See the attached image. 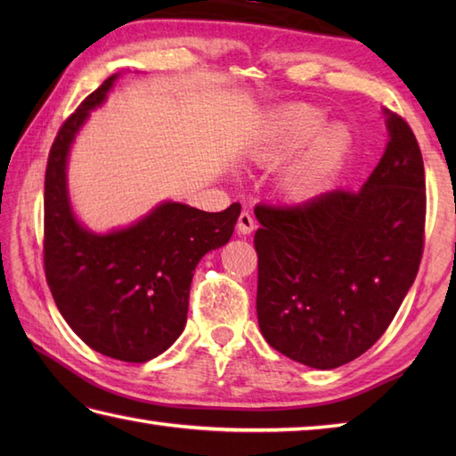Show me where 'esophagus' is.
<instances>
[{
  "label": "esophagus",
  "mask_w": 456,
  "mask_h": 456,
  "mask_svg": "<svg viewBox=\"0 0 456 456\" xmlns=\"http://www.w3.org/2000/svg\"><path fill=\"white\" fill-rule=\"evenodd\" d=\"M255 219H253V216H250L248 211H243L239 216V221H237V231H239V235H250L255 231Z\"/></svg>",
  "instance_id": "34e87169"
}]
</instances>
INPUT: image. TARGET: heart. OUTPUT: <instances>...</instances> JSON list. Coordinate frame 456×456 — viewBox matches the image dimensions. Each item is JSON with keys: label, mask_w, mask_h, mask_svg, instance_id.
<instances>
[{"label": "heart", "mask_w": 456, "mask_h": 456, "mask_svg": "<svg viewBox=\"0 0 456 456\" xmlns=\"http://www.w3.org/2000/svg\"><path fill=\"white\" fill-rule=\"evenodd\" d=\"M323 125L325 115L314 105H292L278 115L258 144V160L278 162L308 142L284 172L282 190L289 200L315 196L351 152L353 139L345 125L335 123L322 132Z\"/></svg>", "instance_id": "1"}]
</instances>
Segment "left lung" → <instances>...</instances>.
I'll return each instance as SVG.
<instances>
[{"instance_id":"8db88e82","label":"left lung","mask_w":456,"mask_h":456,"mask_svg":"<svg viewBox=\"0 0 456 456\" xmlns=\"http://www.w3.org/2000/svg\"><path fill=\"white\" fill-rule=\"evenodd\" d=\"M384 113L390 141L361 190L255 208L260 333L278 353L319 370L366 353L419 270L421 151L410 125Z\"/></svg>"}]
</instances>
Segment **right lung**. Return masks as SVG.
Masks as SVG:
<instances>
[{"mask_svg": "<svg viewBox=\"0 0 456 456\" xmlns=\"http://www.w3.org/2000/svg\"><path fill=\"white\" fill-rule=\"evenodd\" d=\"M115 80L118 74L62 123L48 154L45 274L58 312L86 345L123 362H147L182 335L193 270L203 255L233 235L240 203L209 213L162 201L111 233L82 227L68 198V152Z\"/></svg>", "mask_w": 456, "mask_h": 456, "instance_id": "obj_1", "label": "right lung"}]
</instances>
